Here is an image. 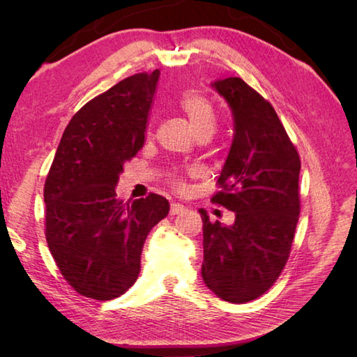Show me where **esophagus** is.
I'll return each mask as SVG.
<instances>
[{"instance_id": "obj_1", "label": "esophagus", "mask_w": 357, "mask_h": 357, "mask_svg": "<svg viewBox=\"0 0 357 357\" xmlns=\"http://www.w3.org/2000/svg\"><path fill=\"white\" fill-rule=\"evenodd\" d=\"M183 211H185V207L181 206V204H172V206H170V215L172 216L183 213Z\"/></svg>"}]
</instances>
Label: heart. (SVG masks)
Wrapping results in <instances>:
<instances>
[{"mask_svg":"<svg viewBox=\"0 0 357 357\" xmlns=\"http://www.w3.org/2000/svg\"><path fill=\"white\" fill-rule=\"evenodd\" d=\"M179 107L190 121L196 135H211L215 132L218 121L216 110L207 96L196 92V90H188L179 98ZM169 181L174 190H185V179L181 172H172Z\"/></svg>","mask_w":357,"mask_h":357,"instance_id":"1","label":"heart"}]
</instances>
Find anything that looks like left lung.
<instances>
[{
	"mask_svg": "<svg viewBox=\"0 0 357 357\" xmlns=\"http://www.w3.org/2000/svg\"><path fill=\"white\" fill-rule=\"evenodd\" d=\"M213 87L230 105L234 136L211 202L236 213L231 227L202 218V279L231 304L257 299L288 261L301 213V158L273 105L245 81Z\"/></svg>",
	"mask_w": 357,
	"mask_h": 357,
	"instance_id": "8db88e82",
	"label": "left lung"
}]
</instances>
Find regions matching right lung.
<instances>
[{
	"label": "right lung",
	"instance_id": "add662e5",
	"mask_svg": "<svg viewBox=\"0 0 357 357\" xmlns=\"http://www.w3.org/2000/svg\"><path fill=\"white\" fill-rule=\"evenodd\" d=\"M159 70L132 75L75 113L44 184L45 241L75 291L96 301L124 294L138 279L147 234L169 215L150 193L132 204L115 185L142 149Z\"/></svg>",
	"mask_w": 357,
	"mask_h": 357
}]
</instances>
